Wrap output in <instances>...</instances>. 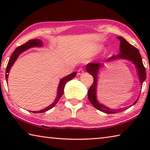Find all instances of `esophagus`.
<instances>
[{"instance_id": "obj_1", "label": "esophagus", "mask_w": 150, "mask_h": 150, "mask_svg": "<svg viewBox=\"0 0 150 150\" xmlns=\"http://www.w3.org/2000/svg\"><path fill=\"white\" fill-rule=\"evenodd\" d=\"M84 73V70H83V69H81H81H79L78 70L77 75H81V74H82V73Z\"/></svg>"}]
</instances>
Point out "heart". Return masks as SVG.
I'll list each match as a JSON object with an SVG mask.
<instances>
[{"label": "heart", "instance_id": "1", "mask_svg": "<svg viewBox=\"0 0 150 150\" xmlns=\"http://www.w3.org/2000/svg\"><path fill=\"white\" fill-rule=\"evenodd\" d=\"M102 48H103L102 46H98V48H97V50H98H98H100L101 49H102Z\"/></svg>", "mask_w": 150, "mask_h": 150}]
</instances>
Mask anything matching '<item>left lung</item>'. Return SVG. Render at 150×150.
I'll list each match as a JSON object with an SVG mask.
<instances>
[{"instance_id":"obj_1","label":"left lung","mask_w":150,"mask_h":150,"mask_svg":"<svg viewBox=\"0 0 150 150\" xmlns=\"http://www.w3.org/2000/svg\"><path fill=\"white\" fill-rule=\"evenodd\" d=\"M118 40H120V53L110 57L106 59L105 63H88L86 65V69L87 73H89L93 77V83L89 88L88 91V98L90 103L92 104L94 107L101 112L107 114H115L120 112L122 111L124 109H112L107 107L105 105H103L98 102L96 96V88H97V82L98 74H99V70L105 65V63L110 62L111 61H115L116 59H126L130 61L134 64L136 68L137 74H138L139 83L141 86L143 84L144 81L146 80V69L142 62L141 55L139 54L138 50L133 45L126 41L122 37H117ZM138 98L135 100V102L130 106H132L137 103L138 100Z\"/></svg>"}]
</instances>
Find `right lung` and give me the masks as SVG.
Instances as JSON below:
<instances>
[{
	"instance_id": "1",
	"label": "right lung",
	"mask_w": 150,
	"mask_h": 150,
	"mask_svg": "<svg viewBox=\"0 0 150 150\" xmlns=\"http://www.w3.org/2000/svg\"><path fill=\"white\" fill-rule=\"evenodd\" d=\"M43 46V42L42 40H40L39 39H34V40H30L28 42H27L26 43H25L23 45H20V46L16 48V50L14 51V52L12 53L11 57H10V59L8 61V65H7L6 67V79L7 81L8 79V73L10 72V70H11L12 66L14 65V62H16L17 58L18 57L20 54H21L22 52H25L27 50L30 49V48L34 47H42ZM76 75H77V73L76 72H73L71 74L68 75L67 76H65L63 78H62V79L60 80L59 85H58V88H57V96L55 98V99L54 100V102L53 103L52 105H50V106H48L47 107L45 108L44 109H42L41 110L39 111H30L34 113H42L44 112H46L47 110H50L51 108H52L54 106L56 105V104L58 103V101L60 99V98L62 97V96L63 95V92H64V87L65 86V84L67 83L68 81H69L70 80L73 79L74 78Z\"/></svg>"
}]
</instances>
